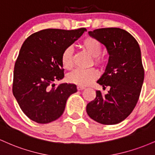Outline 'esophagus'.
<instances>
[{
  "mask_svg": "<svg viewBox=\"0 0 155 155\" xmlns=\"http://www.w3.org/2000/svg\"><path fill=\"white\" fill-rule=\"evenodd\" d=\"M77 88H78V91H81V90H83V89H84V88H85V87H84V86H78Z\"/></svg>",
  "mask_w": 155,
  "mask_h": 155,
  "instance_id": "esophagus-1",
  "label": "esophagus"
}]
</instances>
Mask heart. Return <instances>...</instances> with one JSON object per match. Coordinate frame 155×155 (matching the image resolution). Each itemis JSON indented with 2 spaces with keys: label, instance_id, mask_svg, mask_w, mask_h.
Wrapping results in <instances>:
<instances>
[{
  "label": "heart",
  "instance_id": "heart-1",
  "mask_svg": "<svg viewBox=\"0 0 155 155\" xmlns=\"http://www.w3.org/2000/svg\"><path fill=\"white\" fill-rule=\"evenodd\" d=\"M81 47L88 54L94 57V64L98 66L103 65L105 60L100 55L102 52V45L98 40L93 37H88L82 41ZM61 63L64 68L67 70H71L74 67V57L72 48L69 47L64 50L61 55ZM98 76V71L94 68L89 69H76L67 76V80L69 83L80 86H86L94 80L97 79Z\"/></svg>",
  "mask_w": 155,
  "mask_h": 155
}]
</instances>
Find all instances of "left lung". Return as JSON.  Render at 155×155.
Returning <instances> with one entry per match:
<instances>
[{"mask_svg":"<svg viewBox=\"0 0 155 155\" xmlns=\"http://www.w3.org/2000/svg\"><path fill=\"white\" fill-rule=\"evenodd\" d=\"M91 37L105 46L108 62L97 83L110 87L105 95L96 91V97L86 106L90 118L102 124H116L124 120L135 108L144 79L141 53L138 41L119 28L88 31Z\"/></svg>","mask_w":155,"mask_h":155,"instance_id":"obj_1","label":"left lung"}]
</instances>
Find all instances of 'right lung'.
<instances>
[{
	"label": "right lung",
	"mask_w": 155,
	"mask_h": 155,
	"mask_svg": "<svg viewBox=\"0 0 155 155\" xmlns=\"http://www.w3.org/2000/svg\"><path fill=\"white\" fill-rule=\"evenodd\" d=\"M86 31L48 28L25 40L15 65L12 91L22 112L39 124H47L63 114L67 99L77 92L74 84L54 81L64 77L61 55Z\"/></svg>",
	"instance_id": "add662e5"
}]
</instances>
